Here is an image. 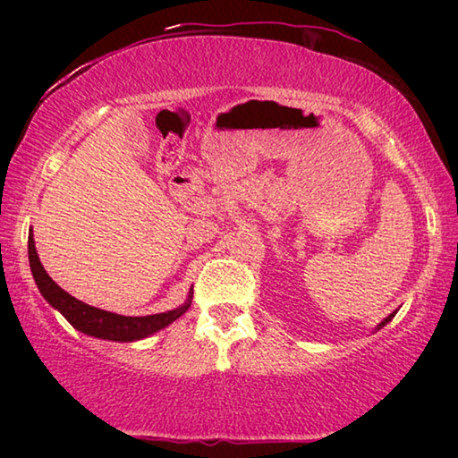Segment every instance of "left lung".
I'll list each match as a JSON object with an SVG mask.
<instances>
[{
    "mask_svg": "<svg viewBox=\"0 0 458 458\" xmlns=\"http://www.w3.org/2000/svg\"><path fill=\"white\" fill-rule=\"evenodd\" d=\"M394 315H396V311H394V313H390V315H387V317H386V319H384L382 323H377V327H376V331H377V329H382V327H386V325H387V323H390V321L394 319Z\"/></svg>",
    "mask_w": 458,
    "mask_h": 458,
    "instance_id": "left-lung-1",
    "label": "left lung"
}]
</instances>
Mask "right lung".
Listing matches in <instances>:
<instances>
[{"instance_id": "obj_1", "label": "right lung", "mask_w": 458, "mask_h": 458, "mask_svg": "<svg viewBox=\"0 0 458 458\" xmlns=\"http://www.w3.org/2000/svg\"><path fill=\"white\" fill-rule=\"evenodd\" d=\"M28 259H30V268H32L34 281L38 284V289H40L42 297L48 301V305L56 309L58 313L64 315V319L71 323L76 331L97 339L119 341V344H131V341L145 339L153 335V333L167 327V325H172L175 319H180V317L188 311L191 305L193 291L190 289L185 303L172 309V311L145 315V317L117 315V313L105 311V309L82 303V301L74 299L72 294H68L64 289H60V286L54 283L48 276V273L44 270L40 259H38L32 230H30V236H28Z\"/></svg>"}]
</instances>
